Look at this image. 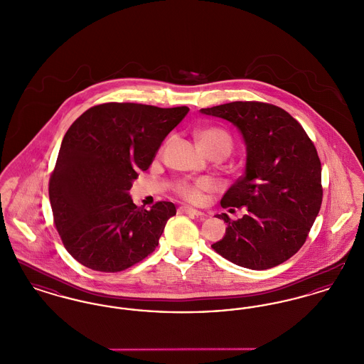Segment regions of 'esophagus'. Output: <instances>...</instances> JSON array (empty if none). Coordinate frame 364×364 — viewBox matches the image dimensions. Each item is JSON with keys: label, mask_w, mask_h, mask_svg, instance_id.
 Here are the masks:
<instances>
[{"label": "esophagus", "mask_w": 364, "mask_h": 364, "mask_svg": "<svg viewBox=\"0 0 364 364\" xmlns=\"http://www.w3.org/2000/svg\"><path fill=\"white\" fill-rule=\"evenodd\" d=\"M178 214H190V215H196V217H203L205 215V213H202L196 208H188V206L178 208Z\"/></svg>", "instance_id": "obj_1"}]
</instances>
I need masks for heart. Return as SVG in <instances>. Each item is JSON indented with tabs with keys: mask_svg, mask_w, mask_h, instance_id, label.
I'll list each match as a JSON object with an SVG mask.
<instances>
[{
	"mask_svg": "<svg viewBox=\"0 0 364 364\" xmlns=\"http://www.w3.org/2000/svg\"><path fill=\"white\" fill-rule=\"evenodd\" d=\"M196 139L203 153L220 150L228 156L232 150V139L229 136V134L221 128L202 129L196 134ZM211 188H213V184L208 180H198L195 183L180 181L174 187L176 192L188 202H199L202 199L203 192Z\"/></svg>",
	"mask_w": 364,
	"mask_h": 364,
	"instance_id": "1",
	"label": "heart"
}]
</instances>
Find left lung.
<instances>
[{
  "label": "left lung",
  "mask_w": 364,
  "mask_h": 364,
  "mask_svg": "<svg viewBox=\"0 0 364 364\" xmlns=\"http://www.w3.org/2000/svg\"><path fill=\"white\" fill-rule=\"evenodd\" d=\"M200 113L232 122L247 151L244 174L221 199L224 208L247 211L237 221L218 214L228 228L213 250L251 270L281 264L301 248L322 205V169L311 139L274 105L237 101Z\"/></svg>",
  "instance_id": "obj_1"
}]
</instances>
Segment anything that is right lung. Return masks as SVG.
<instances>
[{
  "mask_svg": "<svg viewBox=\"0 0 364 364\" xmlns=\"http://www.w3.org/2000/svg\"><path fill=\"white\" fill-rule=\"evenodd\" d=\"M190 109L97 105L63 139L49 181L54 225L70 255L88 269L116 273L150 255L171 217L172 202L138 208L129 195L164 139Z\"/></svg>",
  "mask_w": 364,
  "mask_h": 364,
  "instance_id": "obj_1",
  "label": "right lung"
}]
</instances>
